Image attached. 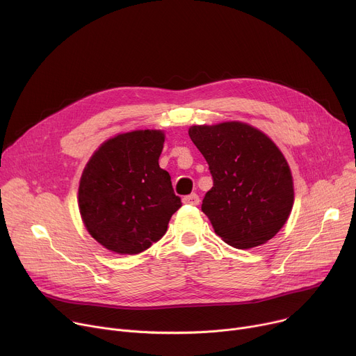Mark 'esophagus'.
<instances>
[{
	"mask_svg": "<svg viewBox=\"0 0 356 356\" xmlns=\"http://www.w3.org/2000/svg\"><path fill=\"white\" fill-rule=\"evenodd\" d=\"M199 202H200V199H199V196H197L196 193L187 195V196H184V197H183V203H186V204L196 206V204H199Z\"/></svg>",
	"mask_w": 356,
	"mask_h": 356,
	"instance_id": "1",
	"label": "esophagus"
}]
</instances>
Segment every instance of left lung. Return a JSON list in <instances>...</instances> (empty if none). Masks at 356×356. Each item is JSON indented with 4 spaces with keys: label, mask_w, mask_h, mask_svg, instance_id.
Wrapping results in <instances>:
<instances>
[{
    "label": "left lung",
    "mask_w": 356,
    "mask_h": 356,
    "mask_svg": "<svg viewBox=\"0 0 356 356\" xmlns=\"http://www.w3.org/2000/svg\"><path fill=\"white\" fill-rule=\"evenodd\" d=\"M188 136L213 179L202 210L215 232L238 249L270 241L293 204L291 169L273 141L239 122L193 126Z\"/></svg>",
    "instance_id": "1"
}]
</instances>
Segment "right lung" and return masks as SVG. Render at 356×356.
Returning a JSON list of instances; mask_svg holds the SVG:
<instances>
[{
	"label": "right lung",
	"mask_w": 356,
	"mask_h": 356,
	"mask_svg": "<svg viewBox=\"0 0 356 356\" xmlns=\"http://www.w3.org/2000/svg\"><path fill=\"white\" fill-rule=\"evenodd\" d=\"M164 134H118L92 154L83 172L79 207L88 233L106 249L136 254L160 241L181 200L160 169Z\"/></svg>",
	"instance_id": "right-lung-1"
}]
</instances>
